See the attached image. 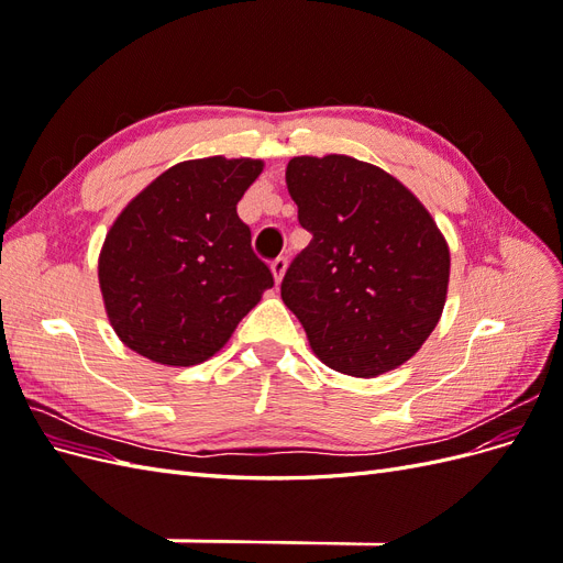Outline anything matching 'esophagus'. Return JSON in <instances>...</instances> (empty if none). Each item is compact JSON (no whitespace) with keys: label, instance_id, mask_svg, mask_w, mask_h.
Instances as JSON below:
<instances>
[{"label":"esophagus","instance_id":"esophagus-1","mask_svg":"<svg viewBox=\"0 0 563 563\" xmlns=\"http://www.w3.org/2000/svg\"><path fill=\"white\" fill-rule=\"evenodd\" d=\"M272 275H275V282L279 284L282 279H284V275H286V267H288V261L286 258H275L272 261Z\"/></svg>","mask_w":563,"mask_h":563}]
</instances>
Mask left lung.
<instances>
[{"mask_svg": "<svg viewBox=\"0 0 563 563\" xmlns=\"http://www.w3.org/2000/svg\"><path fill=\"white\" fill-rule=\"evenodd\" d=\"M286 185L312 234L282 282L319 360L376 378L422 347L444 312L451 255L418 197L347 155L294 157Z\"/></svg>", "mask_w": 563, "mask_h": 563, "instance_id": "left-lung-1", "label": "left lung"}]
</instances>
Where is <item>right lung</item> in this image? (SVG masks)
I'll list each match as a JSON object with an SVG mask.
<instances>
[{"instance_id": "right-lung-1", "label": "right lung", "mask_w": 563, "mask_h": 563, "mask_svg": "<svg viewBox=\"0 0 563 563\" xmlns=\"http://www.w3.org/2000/svg\"><path fill=\"white\" fill-rule=\"evenodd\" d=\"M261 159L180 162L112 223L98 282L114 333L164 366L207 362L275 286L236 203Z\"/></svg>"}]
</instances>
